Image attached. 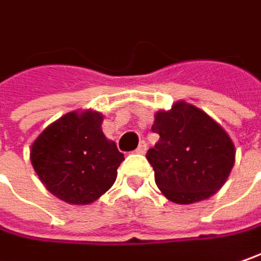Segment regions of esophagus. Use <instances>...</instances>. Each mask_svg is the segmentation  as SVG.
<instances>
[{"label":"esophagus","mask_w":261,"mask_h":261,"mask_svg":"<svg viewBox=\"0 0 261 261\" xmlns=\"http://www.w3.org/2000/svg\"><path fill=\"white\" fill-rule=\"evenodd\" d=\"M135 151H137L138 154H145V151H147V144H145V141H141Z\"/></svg>","instance_id":"1"}]
</instances>
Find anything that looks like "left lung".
Here are the masks:
<instances>
[{"instance_id":"left-lung-1","label":"left lung","mask_w":261,"mask_h":261,"mask_svg":"<svg viewBox=\"0 0 261 261\" xmlns=\"http://www.w3.org/2000/svg\"><path fill=\"white\" fill-rule=\"evenodd\" d=\"M160 139L147 152L159 189L176 204L212 197L226 182L235 162L229 135L204 111L176 102L159 111L151 127Z\"/></svg>"}]
</instances>
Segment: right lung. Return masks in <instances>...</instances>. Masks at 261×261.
Returning <instances> with one entry per match:
<instances>
[{
  "mask_svg": "<svg viewBox=\"0 0 261 261\" xmlns=\"http://www.w3.org/2000/svg\"><path fill=\"white\" fill-rule=\"evenodd\" d=\"M97 111L69 113L35 139L31 162L46 189L69 204H89L111 188L124 160L104 137Z\"/></svg>",
  "mask_w": 261,
  "mask_h": 261,
  "instance_id": "obj_1",
  "label": "right lung"
}]
</instances>
